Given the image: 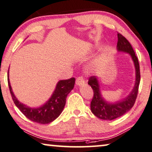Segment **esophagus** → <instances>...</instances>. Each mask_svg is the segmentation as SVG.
I'll return each instance as SVG.
<instances>
[{
	"label": "esophagus",
	"mask_w": 152,
	"mask_h": 152,
	"mask_svg": "<svg viewBox=\"0 0 152 152\" xmlns=\"http://www.w3.org/2000/svg\"><path fill=\"white\" fill-rule=\"evenodd\" d=\"M76 84L78 86H82L85 84V80H84L83 76H79L76 80Z\"/></svg>",
	"instance_id": "esophagus-1"
}]
</instances>
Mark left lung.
<instances>
[{
    "instance_id": "left-lung-1",
    "label": "left lung",
    "mask_w": 152,
    "mask_h": 152,
    "mask_svg": "<svg viewBox=\"0 0 152 152\" xmlns=\"http://www.w3.org/2000/svg\"><path fill=\"white\" fill-rule=\"evenodd\" d=\"M117 51L129 54L134 62L136 74L135 83L132 91L125 98L116 102H108L102 96L99 84L96 76L90 77L88 84L94 91V97L91 102V110L97 117L104 120H113L118 118L126 114L132 108L137 97L141 78L139 61L132 46L130 42L120 33H117Z\"/></svg>"
}]
</instances>
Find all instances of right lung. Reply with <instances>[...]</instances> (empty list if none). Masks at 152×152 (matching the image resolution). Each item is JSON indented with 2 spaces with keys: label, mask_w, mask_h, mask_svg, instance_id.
Wrapping results in <instances>:
<instances>
[{
  "label": "right lung",
  "mask_w": 152,
  "mask_h": 152,
  "mask_svg": "<svg viewBox=\"0 0 152 152\" xmlns=\"http://www.w3.org/2000/svg\"><path fill=\"white\" fill-rule=\"evenodd\" d=\"M8 84L10 93L15 106L23 114L32 121L42 124H49L61 115L66 102V98L73 89L75 78L59 80L50 99L44 105L37 108H32L20 102L15 96L11 89L8 71Z\"/></svg>",
  "instance_id": "1"
}]
</instances>
